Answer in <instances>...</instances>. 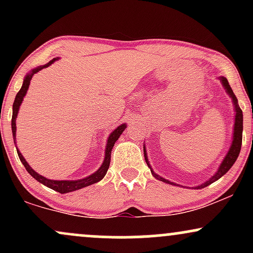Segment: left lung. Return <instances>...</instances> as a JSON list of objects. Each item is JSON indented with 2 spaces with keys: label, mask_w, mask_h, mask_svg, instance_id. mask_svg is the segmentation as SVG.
<instances>
[{
  "label": "left lung",
  "mask_w": 253,
  "mask_h": 253,
  "mask_svg": "<svg viewBox=\"0 0 253 253\" xmlns=\"http://www.w3.org/2000/svg\"><path fill=\"white\" fill-rule=\"evenodd\" d=\"M219 81L221 82L222 86L225 88L226 92H227V95L229 97L232 98V102H233V106H234V112H236V114H234V125H233V138H232V141H231V146H229L228 149V152L226 153V156L223 157L221 164L219 165V168H217L216 172L214 173L213 176L211 177L208 181H206L205 183H202V184L197 185V187H194V189H202V188L207 187V185L211 184L213 182L217 181L219 178H221V177L225 175L227 171L231 169L232 165L236 163L238 156H239V152H240V149H242V140H243V110L240 109L239 104H238V98L236 97V95H234L233 90H232L231 86H229L228 84V81L226 80L225 77H219ZM144 156H145V161H146L147 163V167L150 168L151 170V173H152V176L155 177L156 179H158V181H162L164 183H169L171 185H179L177 184V183H173L169 181V179L164 178V177L157 175V173L153 171L152 168H151V164L149 162V159H147V153H146V147L144 146ZM179 187H183V185H179Z\"/></svg>",
  "instance_id": "1"
}]
</instances>
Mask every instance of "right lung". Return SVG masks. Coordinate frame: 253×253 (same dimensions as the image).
<instances>
[{
    "instance_id": "1",
    "label": "right lung",
    "mask_w": 253,
    "mask_h": 253,
    "mask_svg": "<svg viewBox=\"0 0 253 253\" xmlns=\"http://www.w3.org/2000/svg\"><path fill=\"white\" fill-rule=\"evenodd\" d=\"M58 59H59V58H53V59L50 60V62H48L47 64H45V65H40V66H37V68L32 69V70L25 76L24 83H22L21 89H20V91L16 94L15 100H14V103H13L11 132H13L14 143H15V144H16V140H15V139H16L15 138V135H16V117H17V113H19L20 106H21L22 101H24V97L26 96V94H27V90H28V86H30V84H31L32 77H33L34 75L37 74V72H39L40 70H42V69L50 66L51 64H53ZM125 128H126V124H121L120 126H118L117 128H115L109 134L108 139H107V143H106V150H104L103 163L100 168H98V170L95 171L94 173H91V175H89L88 177H84V178H81V179H75V181H69V179H68V181H65V179H63V181H57V179H48V178H46V177L39 175L37 171H34L30 167V165H28L27 161H26V159L24 158V156L21 155V152H20L17 147H16V151H17V155H19L20 161H21V163L24 164L26 170H27L28 173H30V175L33 177V178H36L38 182L42 183L43 185H46V187L51 188V189L56 190L60 194L71 193V191L82 189V188H85V187H88V185L94 184V183L100 182L101 179H102L103 177L106 176L107 170H108L109 164H110V155H112V149H113V146H114L115 141H117L119 139V136H120L121 133H123L125 130Z\"/></svg>"
}]
</instances>
